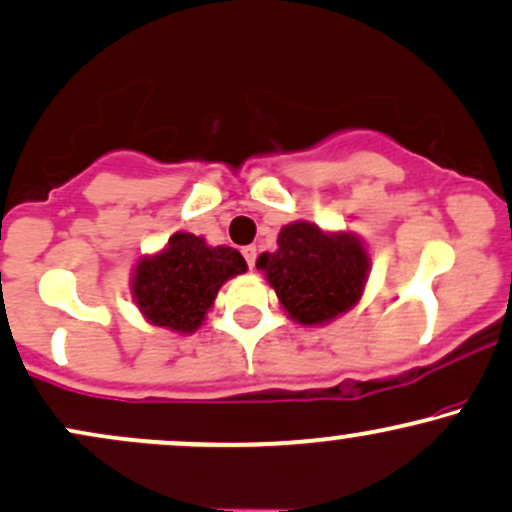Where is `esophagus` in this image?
<instances>
[{
  "mask_svg": "<svg viewBox=\"0 0 512 512\" xmlns=\"http://www.w3.org/2000/svg\"><path fill=\"white\" fill-rule=\"evenodd\" d=\"M243 257H245V262H248V267L252 269V267H255V257H257V250L252 248V245H248V248H243Z\"/></svg>",
  "mask_w": 512,
  "mask_h": 512,
  "instance_id": "obj_1",
  "label": "esophagus"
}]
</instances>
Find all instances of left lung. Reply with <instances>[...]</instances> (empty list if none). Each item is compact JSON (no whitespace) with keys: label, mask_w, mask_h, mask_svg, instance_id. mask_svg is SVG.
<instances>
[{"label":"left lung","mask_w":512,"mask_h":512,"mask_svg":"<svg viewBox=\"0 0 512 512\" xmlns=\"http://www.w3.org/2000/svg\"><path fill=\"white\" fill-rule=\"evenodd\" d=\"M257 269L286 315L298 325L315 327L337 320L361 301L370 255L356 233L291 221L281 226L276 250L257 257Z\"/></svg>","instance_id":"1"}]
</instances>
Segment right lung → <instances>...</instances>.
Instances as JSON below:
<instances>
[{"instance_id":"1","label":"right lung","mask_w":512,"mask_h":512,"mask_svg":"<svg viewBox=\"0 0 512 512\" xmlns=\"http://www.w3.org/2000/svg\"><path fill=\"white\" fill-rule=\"evenodd\" d=\"M243 272L248 264L238 250L178 231L154 255L139 257L129 291L149 325L192 334L204 325L221 286Z\"/></svg>"}]
</instances>
